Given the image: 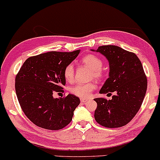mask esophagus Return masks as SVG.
Returning a JSON list of instances; mask_svg holds the SVG:
<instances>
[{
	"instance_id": "34e87169",
	"label": "esophagus",
	"mask_w": 160,
	"mask_h": 160,
	"mask_svg": "<svg viewBox=\"0 0 160 160\" xmlns=\"http://www.w3.org/2000/svg\"><path fill=\"white\" fill-rule=\"evenodd\" d=\"M88 101L87 98H80V102H83V103H85V102H86Z\"/></svg>"
}]
</instances>
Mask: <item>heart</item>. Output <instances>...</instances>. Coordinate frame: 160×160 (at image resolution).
<instances>
[{
	"instance_id": "1",
	"label": "heart",
	"mask_w": 160,
	"mask_h": 160,
	"mask_svg": "<svg viewBox=\"0 0 160 160\" xmlns=\"http://www.w3.org/2000/svg\"><path fill=\"white\" fill-rule=\"evenodd\" d=\"M81 62L92 70V76L95 78H101L103 76L102 70L103 62L98 56L93 54L86 55L81 58ZM64 78L67 82H73L74 78V68L73 65L69 64L64 69ZM95 85L93 82L80 83L71 88L70 91L72 94L80 98H88L94 90Z\"/></svg>"
}]
</instances>
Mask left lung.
<instances>
[{
	"label": "left lung",
	"instance_id": "8db88e82",
	"mask_svg": "<svg viewBox=\"0 0 160 160\" xmlns=\"http://www.w3.org/2000/svg\"><path fill=\"white\" fill-rule=\"evenodd\" d=\"M91 50L100 52L109 62V78L99 93L116 92L111 100L94 99L97 103L95 120L107 128L123 126L139 111L146 94L148 80L142 64L135 53L117 46H102Z\"/></svg>",
	"mask_w": 160,
	"mask_h": 160
}]
</instances>
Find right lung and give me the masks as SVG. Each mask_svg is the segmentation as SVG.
Listing matches in <instances>:
<instances>
[{
  "mask_svg": "<svg viewBox=\"0 0 160 160\" xmlns=\"http://www.w3.org/2000/svg\"><path fill=\"white\" fill-rule=\"evenodd\" d=\"M80 50L49 52L28 58L16 78V92L25 116L34 124L49 130H59L70 123L80 98L68 94L54 98L62 92L66 80L64 69Z\"/></svg>",
  "mask_w": 160,
  "mask_h": 160,
  "instance_id": "right-lung-1",
  "label": "right lung"
}]
</instances>
